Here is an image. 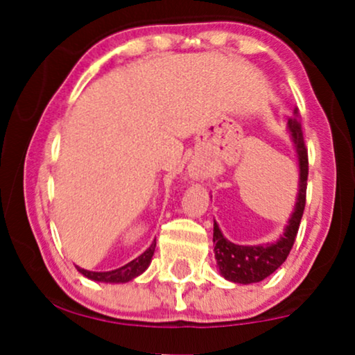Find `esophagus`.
Instances as JSON below:
<instances>
[{"instance_id":"34e87169","label":"esophagus","mask_w":355,"mask_h":355,"mask_svg":"<svg viewBox=\"0 0 355 355\" xmlns=\"http://www.w3.org/2000/svg\"><path fill=\"white\" fill-rule=\"evenodd\" d=\"M187 174H189V178L192 179V181H200V179H202V169H200V166H198V164H196V163L189 164Z\"/></svg>"}]
</instances>
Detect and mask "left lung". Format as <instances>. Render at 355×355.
<instances>
[{
  "label": "left lung",
  "mask_w": 355,
  "mask_h": 355,
  "mask_svg": "<svg viewBox=\"0 0 355 355\" xmlns=\"http://www.w3.org/2000/svg\"><path fill=\"white\" fill-rule=\"evenodd\" d=\"M288 132L293 140L295 157L299 166L297 196L288 223L283 232L275 242L257 245H239L226 239L220 230V225L213 220V244H215L216 268L223 278L236 284L260 283L270 275H273L293 249L295 234L299 231L300 220L305 208V191H307L309 158L305 148L302 129H300L299 110L294 108L293 118L288 121Z\"/></svg>",
  "instance_id": "1"
}]
</instances>
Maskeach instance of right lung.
<instances>
[{
  "mask_svg": "<svg viewBox=\"0 0 355 355\" xmlns=\"http://www.w3.org/2000/svg\"><path fill=\"white\" fill-rule=\"evenodd\" d=\"M155 247H157V239H153L152 244L144 254H140L137 259L130 260L129 263H125L124 266H119L116 270H110V271H90L85 268H80V266L76 265L77 271L80 275H84L85 278H89L92 281H96V283H106V284H121V283H129L144 273L145 270L148 268L150 263H152V257L155 252Z\"/></svg>",
  "mask_w": 355,
  "mask_h": 355,
  "instance_id": "1",
  "label": "right lung"
}]
</instances>
